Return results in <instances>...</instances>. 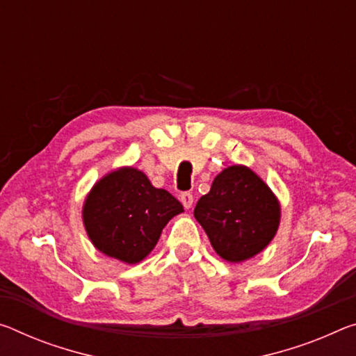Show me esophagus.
Instances as JSON below:
<instances>
[{"instance_id":"esophagus-1","label":"esophagus","mask_w":356,"mask_h":356,"mask_svg":"<svg viewBox=\"0 0 356 356\" xmlns=\"http://www.w3.org/2000/svg\"><path fill=\"white\" fill-rule=\"evenodd\" d=\"M180 202H182L185 209H190L191 204H193V195H191L190 191H184V193L180 195Z\"/></svg>"}]
</instances>
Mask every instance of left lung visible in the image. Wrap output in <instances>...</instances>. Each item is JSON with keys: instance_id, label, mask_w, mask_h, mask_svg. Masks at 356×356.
Wrapping results in <instances>:
<instances>
[{"instance_id": "1", "label": "left lung", "mask_w": 356, "mask_h": 356, "mask_svg": "<svg viewBox=\"0 0 356 356\" xmlns=\"http://www.w3.org/2000/svg\"><path fill=\"white\" fill-rule=\"evenodd\" d=\"M195 218L220 257L239 263L261 252L279 228L280 206L273 191L245 166H229L201 196Z\"/></svg>"}]
</instances>
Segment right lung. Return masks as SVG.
I'll return each instance as SVG.
<instances>
[{
  "mask_svg": "<svg viewBox=\"0 0 356 356\" xmlns=\"http://www.w3.org/2000/svg\"><path fill=\"white\" fill-rule=\"evenodd\" d=\"M184 207L144 172L123 168L107 174L90 191L83 223L93 245L128 264L139 263L156 245L163 228Z\"/></svg>",
  "mask_w": 356,
  "mask_h": 356,
  "instance_id": "1",
  "label": "right lung"
}]
</instances>
